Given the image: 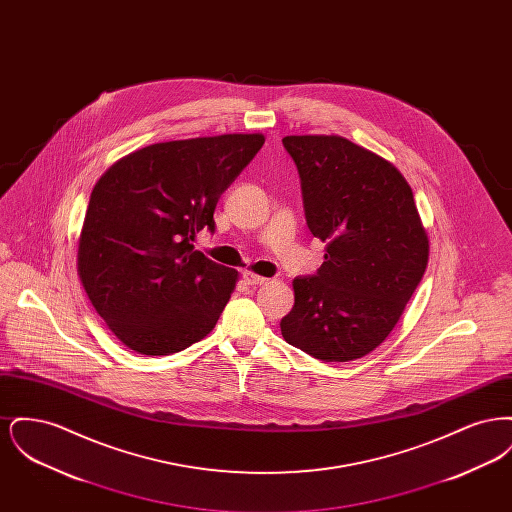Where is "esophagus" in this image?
Segmentation results:
<instances>
[{
	"label": "esophagus",
	"mask_w": 512,
	"mask_h": 512,
	"mask_svg": "<svg viewBox=\"0 0 512 512\" xmlns=\"http://www.w3.org/2000/svg\"><path fill=\"white\" fill-rule=\"evenodd\" d=\"M244 280L249 284V286H263V284H267L268 282V278H265V276H259V274L251 272V270H245Z\"/></svg>",
	"instance_id": "esophagus-1"
}]
</instances>
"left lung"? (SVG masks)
<instances>
[{"label": "left lung", "instance_id": "1", "mask_svg": "<svg viewBox=\"0 0 512 512\" xmlns=\"http://www.w3.org/2000/svg\"><path fill=\"white\" fill-rule=\"evenodd\" d=\"M282 144L299 171L309 230L326 242L317 274L293 280L282 336L326 363L361 359L390 336L428 265L413 190L390 161L347 138Z\"/></svg>", "mask_w": 512, "mask_h": 512}]
</instances>
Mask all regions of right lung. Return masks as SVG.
Masks as SVG:
<instances>
[{"label": "right lung", "instance_id": "obj_1", "mask_svg": "<svg viewBox=\"0 0 512 512\" xmlns=\"http://www.w3.org/2000/svg\"><path fill=\"white\" fill-rule=\"evenodd\" d=\"M263 144L259 132L161 142L101 174L76 268L122 345L140 355H171L215 328L240 274L194 249L195 236L215 230L220 194Z\"/></svg>", "mask_w": 512, "mask_h": 512}]
</instances>
